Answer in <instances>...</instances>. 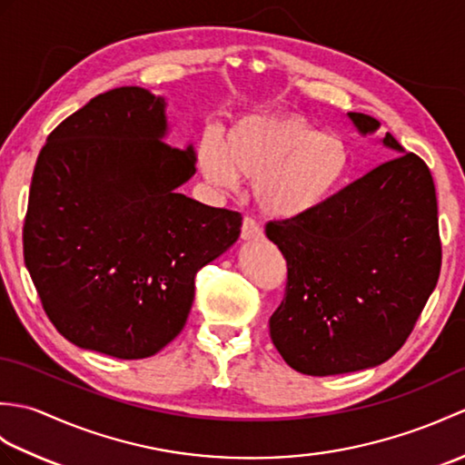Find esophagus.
I'll list each match as a JSON object with an SVG mask.
<instances>
[{"mask_svg": "<svg viewBox=\"0 0 465 465\" xmlns=\"http://www.w3.org/2000/svg\"><path fill=\"white\" fill-rule=\"evenodd\" d=\"M263 238V230L260 223L253 220V217H243V225H242V240L243 242H258Z\"/></svg>", "mask_w": 465, "mask_h": 465, "instance_id": "obj_1", "label": "esophagus"}]
</instances>
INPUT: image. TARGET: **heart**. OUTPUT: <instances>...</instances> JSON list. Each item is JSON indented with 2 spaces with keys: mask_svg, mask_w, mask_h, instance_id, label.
<instances>
[{
  "mask_svg": "<svg viewBox=\"0 0 465 465\" xmlns=\"http://www.w3.org/2000/svg\"><path fill=\"white\" fill-rule=\"evenodd\" d=\"M197 160L215 185L255 183L262 210L280 220L320 212L343 190L351 167L341 137L323 134L300 115L243 117L223 142L203 137Z\"/></svg>",
  "mask_w": 465,
  "mask_h": 465,
  "instance_id": "obj_1",
  "label": "heart"
}]
</instances>
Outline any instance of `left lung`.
Segmentation results:
<instances>
[{
	"instance_id": "8db88e82",
	"label": "left lung",
	"mask_w": 465,
	"mask_h": 465,
	"mask_svg": "<svg viewBox=\"0 0 465 465\" xmlns=\"http://www.w3.org/2000/svg\"><path fill=\"white\" fill-rule=\"evenodd\" d=\"M361 135L371 115L350 112ZM396 153L298 220L270 222L288 262L285 298L270 335L285 363L305 375L375 368L408 340L441 268L438 202L428 165L391 134Z\"/></svg>"
}]
</instances>
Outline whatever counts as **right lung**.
<instances>
[{"label": "right lung", "instance_id": "1", "mask_svg": "<svg viewBox=\"0 0 465 465\" xmlns=\"http://www.w3.org/2000/svg\"><path fill=\"white\" fill-rule=\"evenodd\" d=\"M165 97L100 94L39 152L24 260L47 318L77 348L150 358L183 330L195 273L240 238L242 215L177 187L195 152L165 143Z\"/></svg>", "mask_w": 465, "mask_h": 465}]
</instances>
